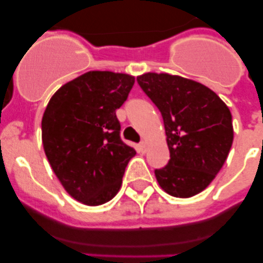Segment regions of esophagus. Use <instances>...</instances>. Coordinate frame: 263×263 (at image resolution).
<instances>
[{
  "label": "esophagus",
  "mask_w": 263,
  "mask_h": 263,
  "mask_svg": "<svg viewBox=\"0 0 263 263\" xmlns=\"http://www.w3.org/2000/svg\"><path fill=\"white\" fill-rule=\"evenodd\" d=\"M146 150H147V142L141 141V144H140V151H141V153H146Z\"/></svg>",
  "instance_id": "1"
}]
</instances>
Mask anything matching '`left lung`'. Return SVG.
Instances as JSON below:
<instances>
[{"label":"left lung","mask_w":263,"mask_h":263,"mask_svg":"<svg viewBox=\"0 0 263 263\" xmlns=\"http://www.w3.org/2000/svg\"><path fill=\"white\" fill-rule=\"evenodd\" d=\"M137 81L163 116L171 153L168 165L155 171L159 185L179 198L202 192L232 147L229 108L208 86L182 76L147 72Z\"/></svg>","instance_id":"1"}]
</instances>
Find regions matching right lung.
Listing matches in <instances>:
<instances>
[{
	"instance_id": "obj_1",
	"label": "right lung",
	"mask_w": 263,
	"mask_h": 263,
	"mask_svg": "<svg viewBox=\"0 0 263 263\" xmlns=\"http://www.w3.org/2000/svg\"><path fill=\"white\" fill-rule=\"evenodd\" d=\"M134 76L89 71L62 85L42 118V142L53 172L79 202L99 206L118 193L136 155L119 137L116 109L126 102Z\"/></svg>"
}]
</instances>
